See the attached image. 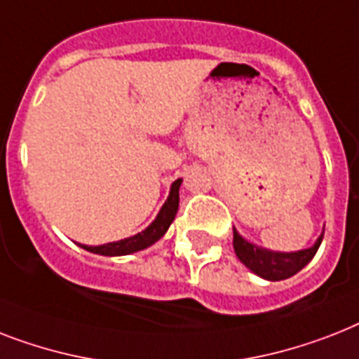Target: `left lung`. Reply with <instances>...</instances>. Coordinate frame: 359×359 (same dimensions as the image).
<instances>
[{"mask_svg": "<svg viewBox=\"0 0 359 359\" xmlns=\"http://www.w3.org/2000/svg\"><path fill=\"white\" fill-rule=\"evenodd\" d=\"M323 234H325V229H323ZM323 234L308 249L295 250V252H278V250H269L250 243L234 229V252L241 264L249 267L260 278L273 282L285 280L310 264L321 245Z\"/></svg>", "mask_w": 359, "mask_h": 359, "instance_id": "obj_1", "label": "left lung"}]
</instances>
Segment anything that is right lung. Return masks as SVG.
Returning <instances> with one entry per match:
<instances>
[{"mask_svg": "<svg viewBox=\"0 0 359 359\" xmlns=\"http://www.w3.org/2000/svg\"><path fill=\"white\" fill-rule=\"evenodd\" d=\"M180 184H182V179H177L173 184H171L168 199H165V203L162 205V208H160V212L156 214L153 223H151L145 230H142L138 234L130 236V238H125V240L119 241H110V243H104V245H83V243H79V247H83L84 250L101 256L133 255V252H138V250H144L147 249V247H151L168 232L170 225L173 223L175 215H177V210H179Z\"/></svg>", "mask_w": 359, "mask_h": 359, "instance_id": "obj_1", "label": "right lung"}]
</instances>
